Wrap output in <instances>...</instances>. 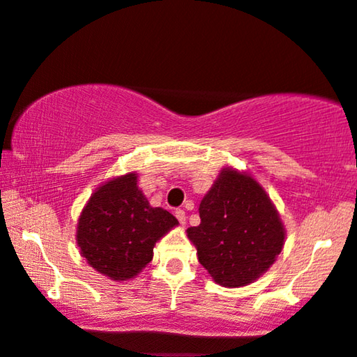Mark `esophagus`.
<instances>
[{
	"instance_id": "34e87169",
	"label": "esophagus",
	"mask_w": 357,
	"mask_h": 357,
	"mask_svg": "<svg viewBox=\"0 0 357 357\" xmlns=\"http://www.w3.org/2000/svg\"><path fill=\"white\" fill-rule=\"evenodd\" d=\"M174 215H176V218H178L181 225H184V223H186V212H184L183 208H176Z\"/></svg>"
}]
</instances>
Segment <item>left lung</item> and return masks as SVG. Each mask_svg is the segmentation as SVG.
I'll return each mask as SVG.
<instances>
[{
	"mask_svg": "<svg viewBox=\"0 0 357 357\" xmlns=\"http://www.w3.org/2000/svg\"><path fill=\"white\" fill-rule=\"evenodd\" d=\"M201 223L188 228L197 259L223 287L251 284L274 264L286 230L263 186L248 173L223 168L199 204Z\"/></svg>",
	"mask_w": 357,
	"mask_h": 357,
	"instance_id": "8db88e82",
	"label": "left lung"
}]
</instances>
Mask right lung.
Returning <instances> with one entry per match:
<instances>
[{
  "label": "right lung",
  "mask_w": 357,
  "mask_h": 357,
  "mask_svg": "<svg viewBox=\"0 0 357 357\" xmlns=\"http://www.w3.org/2000/svg\"><path fill=\"white\" fill-rule=\"evenodd\" d=\"M176 225L168 211L150 206L137 186V173H129L91 194L78 218L76 243L98 273L127 281L150 263L156 241Z\"/></svg>",
  "instance_id": "1"
}]
</instances>
